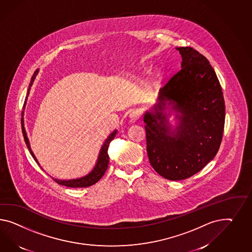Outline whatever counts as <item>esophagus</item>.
Wrapping results in <instances>:
<instances>
[{"label":"esophagus","mask_w":252,"mask_h":252,"mask_svg":"<svg viewBox=\"0 0 252 252\" xmlns=\"http://www.w3.org/2000/svg\"><path fill=\"white\" fill-rule=\"evenodd\" d=\"M140 117V112L138 110H134L129 114V118L132 121H136Z\"/></svg>","instance_id":"esophagus-1"}]
</instances>
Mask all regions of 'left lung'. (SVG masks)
<instances>
[{
    "label": "left lung",
    "instance_id": "8db88e82",
    "mask_svg": "<svg viewBox=\"0 0 252 252\" xmlns=\"http://www.w3.org/2000/svg\"><path fill=\"white\" fill-rule=\"evenodd\" d=\"M176 49L182 68L159 89L143 117L150 164L170 181L192 176L215 158L225 116L222 88L207 59L189 47ZM171 113L178 120L174 128Z\"/></svg>",
    "mask_w": 252,
    "mask_h": 252
}]
</instances>
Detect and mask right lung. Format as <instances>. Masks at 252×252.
Returning a JSON list of instances; mask_svg holds the SVG:
<instances>
[{
    "label": "right lung",
    "instance_id": "right-lung-1",
    "mask_svg": "<svg viewBox=\"0 0 252 252\" xmlns=\"http://www.w3.org/2000/svg\"><path fill=\"white\" fill-rule=\"evenodd\" d=\"M39 72V68H37L34 72V74L31 78V82L29 83V87H28V93H27V97L25 100V103L23 106V111H22V118H21V126H22V131H23V136H24V139L25 142L27 144L28 150L30 152V154L34 158L35 162L38 164V166H40V164L38 162L37 158L34 156V152L31 150L30 147V142L28 139V134L26 131V127H25V120H24V116H25V108L27 105V102H28V95L31 90V86L34 83V79L36 77V75L38 74ZM117 130H114L108 137L104 140V142L102 144V148L99 152L98 155V158L96 161L95 165L94 167V169L89 172L88 174H86L85 176H82L81 178H76V179H70V180H60V179H55L53 178L55 182L57 184H61V185H64L67 187H71V188H82V187H89L92 186L94 184H95L103 176L104 172L107 170L109 164V156L107 153V150H108L109 144L114 139V137L116 136ZM43 170V169H42Z\"/></svg>",
    "mask_w": 252,
    "mask_h": 252
}]
</instances>
